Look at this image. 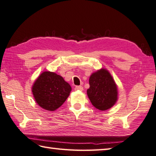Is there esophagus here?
<instances>
[{"label": "esophagus", "instance_id": "34e87169", "mask_svg": "<svg viewBox=\"0 0 156 156\" xmlns=\"http://www.w3.org/2000/svg\"><path fill=\"white\" fill-rule=\"evenodd\" d=\"M75 90L82 91L83 90V87H81V86H76V87H75Z\"/></svg>", "mask_w": 156, "mask_h": 156}]
</instances>
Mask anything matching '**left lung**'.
Listing matches in <instances>:
<instances>
[{
    "label": "left lung",
    "instance_id": "obj_1",
    "mask_svg": "<svg viewBox=\"0 0 156 156\" xmlns=\"http://www.w3.org/2000/svg\"><path fill=\"white\" fill-rule=\"evenodd\" d=\"M88 97L92 105L100 111L111 108L117 101V87L107 69L102 68L89 78Z\"/></svg>",
    "mask_w": 156,
    "mask_h": 156
}]
</instances>
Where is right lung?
Instances as JSON below:
<instances>
[{
	"mask_svg": "<svg viewBox=\"0 0 156 156\" xmlns=\"http://www.w3.org/2000/svg\"><path fill=\"white\" fill-rule=\"evenodd\" d=\"M72 88L61 76L44 72L32 87V92L39 107L53 111L60 107L68 97Z\"/></svg>",
	"mask_w": 156,
	"mask_h": 156,
	"instance_id": "add662e5",
	"label": "right lung"
}]
</instances>
